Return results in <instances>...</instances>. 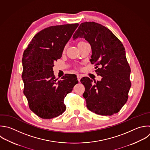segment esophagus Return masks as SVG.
<instances>
[{
	"label": "esophagus",
	"instance_id": "34e87169",
	"mask_svg": "<svg viewBox=\"0 0 150 150\" xmlns=\"http://www.w3.org/2000/svg\"><path fill=\"white\" fill-rule=\"evenodd\" d=\"M81 79V76L80 75V74H78V75H77V80H78V81H79V82H80Z\"/></svg>",
	"mask_w": 150,
	"mask_h": 150
}]
</instances>
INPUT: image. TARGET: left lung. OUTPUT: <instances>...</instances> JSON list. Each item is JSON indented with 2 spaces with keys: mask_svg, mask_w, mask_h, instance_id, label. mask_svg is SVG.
<instances>
[{
  "mask_svg": "<svg viewBox=\"0 0 150 150\" xmlns=\"http://www.w3.org/2000/svg\"><path fill=\"white\" fill-rule=\"evenodd\" d=\"M78 38H84L91 45V63L102 77L94 84L88 77L81 79L87 107L101 115L117 113L126 103L131 86V69L123 45L108 29L93 22L80 25L73 36V40Z\"/></svg>",
  "mask_w": 150,
  "mask_h": 150,
  "instance_id": "1",
  "label": "left lung"
}]
</instances>
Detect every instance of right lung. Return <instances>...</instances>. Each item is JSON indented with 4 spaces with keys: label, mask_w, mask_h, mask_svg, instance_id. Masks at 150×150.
I'll return each mask as SVG.
<instances>
[{
    "label": "right lung",
    "mask_w": 150,
    "mask_h": 150,
    "mask_svg": "<svg viewBox=\"0 0 150 150\" xmlns=\"http://www.w3.org/2000/svg\"><path fill=\"white\" fill-rule=\"evenodd\" d=\"M78 23L53 26L38 33L22 58L23 93L30 109L43 119L56 117L66 110L64 100L78 83L76 75L67 74L60 80L53 71Z\"/></svg>",
    "instance_id": "obj_1"
}]
</instances>
